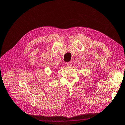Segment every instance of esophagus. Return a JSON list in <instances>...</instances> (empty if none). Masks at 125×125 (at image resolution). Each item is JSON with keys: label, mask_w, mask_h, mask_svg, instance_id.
Returning a JSON list of instances; mask_svg holds the SVG:
<instances>
[{"label": "esophagus", "mask_w": 125, "mask_h": 125, "mask_svg": "<svg viewBox=\"0 0 125 125\" xmlns=\"http://www.w3.org/2000/svg\"><path fill=\"white\" fill-rule=\"evenodd\" d=\"M67 66H68V67H71V66H72V62H67Z\"/></svg>", "instance_id": "obj_1"}]
</instances>
